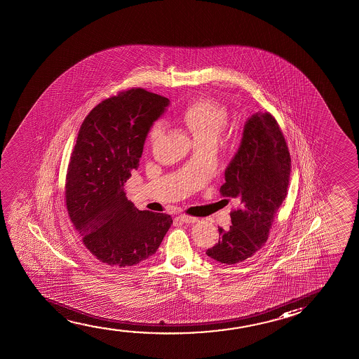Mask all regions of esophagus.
Returning <instances> with one entry per match:
<instances>
[{"instance_id": "34e87169", "label": "esophagus", "mask_w": 359, "mask_h": 359, "mask_svg": "<svg viewBox=\"0 0 359 359\" xmlns=\"http://www.w3.org/2000/svg\"><path fill=\"white\" fill-rule=\"evenodd\" d=\"M177 219H180L184 224H195L198 219L193 217V216H187V215H180Z\"/></svg>"}]
</instances>
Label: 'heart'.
<instances>
[{"mask_svg":"<svg viewBox=\"0 0 359 359\" xmlns=\"http://www.w3.org/2000/svg\"><path fill=\"white\" fill-rule=\"evenodd\" d=\"M177 120L193 133L196 142H216L229 122L224 106L206 97L189 101L179 109ZM161 122L151 125L148 132V143H153L161 135Z\"/></svg>","mask_w":359,"mask_h":359,"instance_id":"b5f03b06","label":"heart"}]
</instances>
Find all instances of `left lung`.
<instances>
[{
  "label": "left lung",
  "instance_id": "1",
  "mask_svg": "<svg viewBox=\"0 0 359 359\" xmlns=\"http://www.w3.org/2000/svg\"><path fill=\"white\" fill-rule=\"evenodd\" d=\"M291 158L285 138L273 114L258 112L245 122L243 137L224 172L221 196L236 198L232 226L219 227V243L206 255L224 264L250 259L265 245L276 211L285 200Z\"/></svg>",
  "mask_w": 359,
  "mask_h": 359
}]
</instances>
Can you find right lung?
<instances>
[{"instance_id":"add662e5","label":"right lung","mask_w":359,"mask_h":359,"mask_svg":"<svg viewBox=\"0 0 359 359\" xmlns=\"http://www.w3.org/2000/svg\"><path fill=\"white\" fill-rule=\"evenodd\" d=\"M168 104L164 96L130 88L95 106L79 130L67 208L83 245L109 266H132L154 255L172 226L169 215L140 211L123 191L149 128Z\"/></svg>"}]
</instances>
